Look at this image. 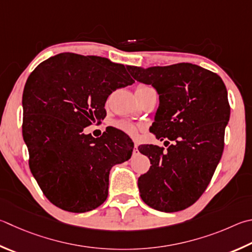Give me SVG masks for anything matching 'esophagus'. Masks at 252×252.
I'll return each mask as SVG.
<instances>
[{
  "label": "esophagus",
  "instance_id": "1",
  "mask_svg": "<svg viewBox=\"0 0 252 252\" xmlns=\"http://www.w3.org/2000/svg\"><path fill=\"white\" fill-rule=\"evenodd\" d=\"M135 151H138V144H136V143H134V152H135Z\"/></svg>",
  "mask_w": 252,
  "mask_h": 252
}]
</instances>
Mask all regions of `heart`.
<instances>
[{
    "mask_svg": "<svg viewBox=\"0 0 252 252\" xmlns=\"http://www.w3.org/2000/svg\"><path fill=\"white\" fill-rule=\"evenodd\" d=\"M149 89H152V87L146 86V85H140V86L136 87L135 94L144 93V91L149 90ZM114 126H116L117 129H119V130L126 132V133L129 134V135H136V134H138V131H139V127L136 126L134 123H132L130 121H125V120L116 122V123H114Z\"/></svg>",
    "mask_w": 252,
    "mask_h": 252,
    "instance_id": "1",
    "label": "heart"
}]
</instances>
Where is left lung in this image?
<instances>
[{
  "mask_svg": "<svg viewBox=\"0 0 252 252\" xmlns=\"http://www.w3.org/2000/svg\"><path fill=\"white\" fill-rule=\"evenodd\" d=\"M131 75L157 89L151 132L173 142L167 150L139 146L152 164L138 180L141 198L159 212H180L197 202L221 158L230 116L226 86L217 74L189 63L132 67Z\"/></svg>",
  "mask_w": 252,
  "mask_h": 252,
  "instance_id": "1",
  "label": "left lung"
}]
</instances>
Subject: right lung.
Instances as JSON below:
<instances>
[{
  "label": "right lung",
  "instance_id": "right-lung-1",
  "mask_svg": "<svg viewBox=\"0 0 252 252\" xmlns=\"http://www.w3.org/2000/svg\"><path fill=\"white\" fill-rule=\"evenodd\" d=\"M132 67L107 58L63 53L40 63L23 91V138L29 165L50 203L71 213L99 207L109 173L127 161L133 142L108 127L100 138L84 129L100 125L112 91L132 85Z\"/></svg>",
  "mask_w": 252,
  "mask_h": 252
}]
</instances>
